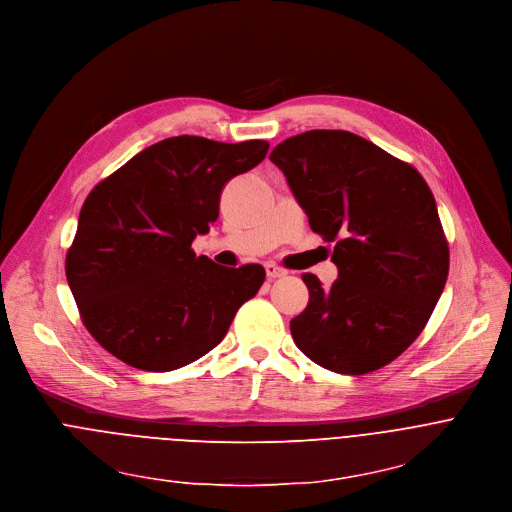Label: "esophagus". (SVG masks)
<instances>
[{
    "mask_svg": "<svg viewBox=\"0 0 512 512\" xmlns=\"http://www.w3.org/2000/svg\"><path fill=\"white\" fill-rule=\"evenodd\" d=\"M264 270H266V276H268V278H280V276L287 274L285 270H282L280 266H276L274 262H266V264H264Z\"/></svg>",
    "mask_w": 512,
    "mask_h": 512,
    "instance_id": "obj_1",
    "label": "esophagus"
}]
</instances>
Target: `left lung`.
Instances as JSON below:
<instances>
[{
    "instance_id": "8db88e82",
    "label": "left lung",
    "mask_w": 512,
    "mask_h": 512,
    "mask_svg": "<svg viewBox=\"0 0 512 512\" xmlns=\"http://www.w3.org/2000/svg\"><path fill=\"white\" fill-rule=\"evenodd\" d=\"M270 160L311 230L335 242L333 285L303 274L309 305L291 319L297 348L339 374L386 366L419 337L447 280L449 248L431 189L411 164L344 130L293 136Z\"/></svg>"
}]
</instances>
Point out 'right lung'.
<instances>
[{
	"label": "right lung",
	"mask_w": 512,
	"mask_h": 512,
	"mask_svg": "<svg viewBox=\"0 0 512 512\" xmlns=\"http://www.w3.org/2000/svg\"><path fill=\"white\" fill-rule=\"evenodd\" d=\"M266 152L264 140L166 138L89 193L65 270L99 346L138 370L170 372L221 342L266 272L219 266L191 244L217 219L225 183Z\"/></svg>",
	"instance_id": "add662e5"
}]
</instances>
